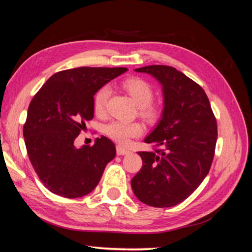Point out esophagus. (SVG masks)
<instances>
[{"mask_svg": "<svg viewBox=\"0 0 252 252\" xmlns=\"http://www.w3.org/2000/svg\"><path fill=\"white\" fill-rule=\"evenodd\" d=\"M130 151L126 149V148L122 147V146H117V154L118 156H125V155H127L129 154Z\"/></svg>", "mask_w": 252, "mask_h": 252, "instance_id": "1", "label": "esophagus"}]
</instances>
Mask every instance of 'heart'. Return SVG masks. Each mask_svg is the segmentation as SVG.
Masks as SVG:
<instances>
[{
  "label": "heart",
  "instance_id": "heart-1",
  "mask_svg": "<svg viewBox=\"0 0 252 252\" xmlns=\"http://www.w3.org/2000/svg\"><path fill=\"white\" fill-rule=\"evenodd\" d=\"M122 87L130 95L133 102L140 107V114L147 120L157 118L158 111L150 104L154 98L153 86L145 79L139 77H131L122 83ZM111 90L109 86H103L94 96L93 105L96 114H102L105 111L107 99L110 97ZM104 131L107 137L120 143H127L131 138L141 135L143 126L139 122H122L113 121L105 126Z\"/></svg>",
  "mask_w": 252,
  "mask_h": 252
}]
</instances>
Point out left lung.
Masks as SVG:
<instances>
[{
  "mask_svg": "<svg viewBox=\"0 0 252 252\" xmlns=\"http://www.w3.org/2000/svg\"><path fill=\"white\" fill-rule=\"evenodd\" d=\"M161 85L163 109L145 138L158 149L139 151L142 168L131 181L135 196L154 207H170L201 185L212 165L218 138L217 120L204 90L170 66L134 69Z\"/></svg>",
  "mask_w": 252,
  "mask_h": 252,
  "instance_id": "8db88e82",
  "label": "left lung"
}]
</instances>
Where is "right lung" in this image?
<instances>
[{
    "mask_svg": "<svg viewBox=\"0 0 252 252\" xmlns=\"http://www.w3.org/2000/svg\"><path fill=\"white\" fill-rule=\"evenodd\" d=\"M127 68L79 67L54 74L31 101L23 137L28 156L51 193L77 198L91 193L117 150L106 137L94 146L74 145L94 117V95Z\"/></svg>",
    "mask_w": 252,
    "mask_h": 252,
    "instance_id": "add662e5",
    "label": "right lung"
}]
</instances>
